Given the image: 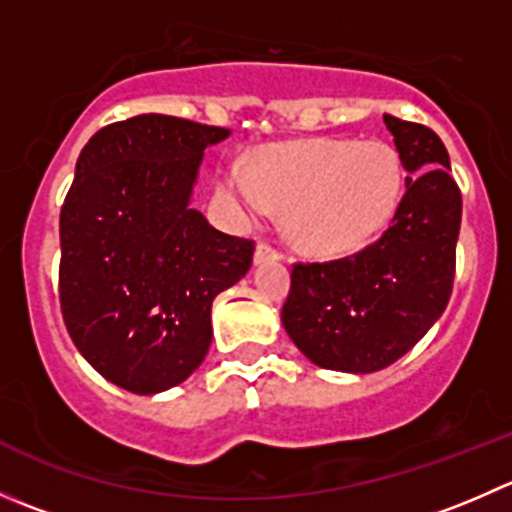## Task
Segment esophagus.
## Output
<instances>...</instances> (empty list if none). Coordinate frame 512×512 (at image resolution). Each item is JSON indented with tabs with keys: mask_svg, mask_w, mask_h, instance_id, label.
<instances>
[{
	"mask_svg": "<svg viewBox=\"0 0 512 512\" xmlns=\"http://www.w3.org/2000/svg\"><path fill=\"white\" fill-rule=\"evenodd\" d=\"M277 260H282V255L277 247H272L270 242H257V250H255L257 265H262V262H277Z\"/></svg>",
	"mask_w": 512,
	"mask_h": 512,
	"instance_id": "obj_1",
	"label": "esophagus"
}]
</instances>
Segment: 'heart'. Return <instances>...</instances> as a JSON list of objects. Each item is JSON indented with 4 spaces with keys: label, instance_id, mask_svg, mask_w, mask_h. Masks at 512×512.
Segmentation results:
<instances>
[{
    "label": "heart",
    "instance_id": "b5f03b06",
    "mask_svg": "<svg viewBox=\"0 0 512 512\" xmlns=\"http://www.w3.org/2000/svg\"><path fill=\"white\" fill-rule=\"evenodd\" d=\"M220 195L242 223L287 210V235L302 252L344 257L389 227L404 198V163L384 141L319 138L270 146L252 163L235 158Z\"/></svg>",
    "mask_w": 512,
    "mask_h": 512
}]
</instances>
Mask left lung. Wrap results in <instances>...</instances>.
Listing matches in <instances>:
<instances>
[{"label":"left lung","mask_w":512,"mask_h":512,"mask_svg":"<svg viewBox=\"0 0 512 512\" xmlns=\"http://www.w3.org/2000/svg\"><path fill=\"white\" fill-rule=\"evenodd\" d=\"M384 123L409 170L394 220L354 255L292 265L282 324L322 369H386L433 327L453 292L463 200L446 146L423 123Z\"/></svg>","instance_id":"obj_1"}]
</instances>
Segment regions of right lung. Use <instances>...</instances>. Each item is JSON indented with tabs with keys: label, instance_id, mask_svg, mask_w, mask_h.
<instances>
[{
	"label": "right lung",
	"instance_id": "obj_1",
	"mask_svg": "<svg viewBox=\"0 0 512 512\" xmlns=\"http://www.w3.org/2000/svg\"><path fill=\"white\" fill-rule=\"evenodd\" d=\"M227 133L143 113L96 131L76 163L59 218L61 314L84 359L133 394L203 364L213 299L252 265L255 240L190 208L203 151Z\"/></svg>",
	"mask_w": 512,
	"mask_h": 512
}]
</instances>
